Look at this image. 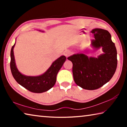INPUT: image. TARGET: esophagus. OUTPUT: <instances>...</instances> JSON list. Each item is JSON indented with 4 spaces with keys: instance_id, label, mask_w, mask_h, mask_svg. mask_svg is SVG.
Segmentation results:
<instances>
[{
    "instance_id": "34e87169",
    "label": "esophagus",
    "mask_w": 127,
    "mask_h": 127,
    "mask_svg": "<svg viewBox=\"0 0 127 127\" xmlns=\"http://www.w3.org/2000/svg\"><path fill=\"white\" fill-rule=\"evenodd\" d=\"M64 55L65 56L66 58H68V57H69V56L71 55V52H70L69 50H66L64 53Z\"/></svg>"
}]
</instances>
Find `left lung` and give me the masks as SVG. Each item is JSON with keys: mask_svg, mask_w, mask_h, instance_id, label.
<instances>
[{"mask_svg": "<svg viewBox=\"0 0 127 127\" xmlns=\"http://www.w3.org/2000/svg\"><path fill=\"white\" fill-rule=\"evenodd\" d=\"M95 40L91 46L95 50L102 48L103 53L97 58L77 53L68 58L73 63L72 72L75 83L83 89H99L110 80L117 67V51L106 30L95 29L91 31Z\"/></svg>", "mask_w": 127, "mask_h": 127, "instance_id": "8db88e82", "label": "left lung"}]
</instances>
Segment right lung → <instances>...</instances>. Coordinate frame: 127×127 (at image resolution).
Wrapping results in <instances>:
<instances>
[{
  "mask_svg": "<svg viewBox=\"0 0 127 127\" xmlns=\"http://www.w3.org/2000/svg\"><path fill=\"white\" fill-rule=\"evenodd\" d=\"M15 44L16 43L10 51V66L13 77L17 82L34 93H42L51 89L55 84L58 73L65 62L66 58L65 56L62 55L54 62L48 69L42 74L38 76H26L21 73L17 68L13 52Z\"/></svg>",
  "mask_w": 127,
  "mask_h": 127,
  "instance_id": "add662e5",
  "label": "right lung"
}]
</instances>
